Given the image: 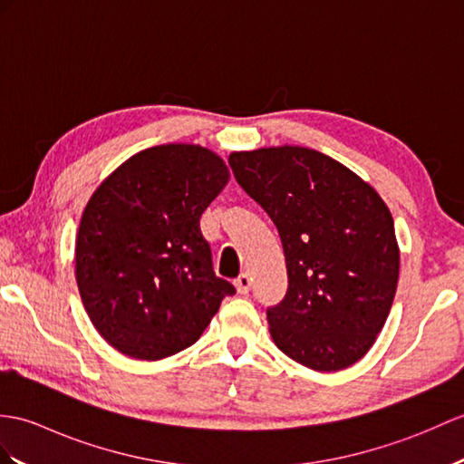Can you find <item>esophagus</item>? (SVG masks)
I'll list each match as a JSON object with an SVG mask.
<instances>
[{
	"label": "esophagus",
	"instance_id": "esophagus-1",
	"mask_svg": "<svg viewBox=\"0 0 464 464\" xmlns=\"http://www.w3.org/2000/svg\"><path fill=\"white\" fill-rule=\"evenodd\" d=\"M235 288H237V293H239V295L249 293V290H251V275L249 273H241L239 276H237Z\"/></svg>",
	"mask_w": 464,
	"mask_h": 464
}]
</instances>
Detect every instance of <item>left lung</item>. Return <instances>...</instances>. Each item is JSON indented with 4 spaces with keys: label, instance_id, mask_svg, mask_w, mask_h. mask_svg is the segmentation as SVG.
I'll return each mask as SVG.
<instances>
[{
    "label": "left lung",
    "instance_id": "obj_1",
    "mask_svg": "<svg viewBox=\"0 0 464 464\" xmlns=\"http://www.w3.org/2000/svg\"><path fill=\"white\" fill-rule=\"evenodd\" d=\"M229 166L283 241L288 290L266 310L276 348L314 372L350 368L393 304L400 246L390 208L368 181L310 148L233 152Z\"/></svg>",
    "mask_w": 464,
    "mask_h": 464
}]
</instances>
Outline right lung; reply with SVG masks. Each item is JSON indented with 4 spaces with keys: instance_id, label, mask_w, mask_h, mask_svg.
<instances>
[{
    "instance_id": "1",
    "label": "right lung",
    "mask_w": 464,
    "mask_h": 464,
    "mask_svg": "<svg viewBox=\"0 0 464 464\" xmlns=\"http://www.w3.org/2000/svg\"><path fill=\"white\" fill-rule=\"evenodd\" d=\"M211 150L161 144L118 166L82 211L74 276L86 314L114 350L156 362L196 343L235 293L213 273L201 213L227 186Z\"/></svg>"
}]
</instances>
